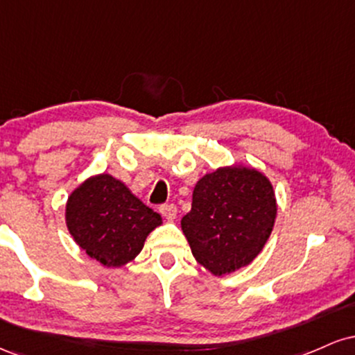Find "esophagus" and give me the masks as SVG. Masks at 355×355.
I'll list each match as a JSON object with an SVG mask.
<instances>
[{
	"label": "esophagus",
	"mask_w": 355,
	"mask_h": 355,
	"mask_svg": "<svg viewBox=\"0 0 355 355\" xmlns=\"http://www.w3.org/2000/svg\"><path fill=\"white\" fill-rule=\"evenodd\" d=\"M160 214L164 215L166 220H173L177 217V207L173 203H165V205L160 207Z\"/></svg>",
	"instance_id": "obj_1"
}]
</instances>
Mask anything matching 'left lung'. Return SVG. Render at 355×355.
Here are the masks:
<instances>
[{"label": "left lung", "mask_w": 355, "mask_h": 355, "mask_svg": "<svg viewBox=\"0 0 355 355\" xmlns=\"http://www.w3.org/2000/svg\"><path fill=\"white\" fill-rule=\"evenodd\" d=\"M277 214L272 183L245 166L218 168L197 182L182 230L197 262L214 275L245 267L270 237Z\"/></svg>", "instance_id": "1"}]
</instances>
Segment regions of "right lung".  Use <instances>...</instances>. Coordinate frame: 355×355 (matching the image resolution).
<instances>
[{
    "instance_id": "1",
    "label": "right lung",
    "mask_w": 355,
    "mask_h": 355,
    "mask_svg": "<svg viewBox=\"0 0 355 355\" xmlns=\"http://www.w3.org/2000/svg\"><path fill=\"white\" fill-rule=\"evenodd\" d=\"M160 223L157 211L107 173L81 183L67 203V225L75 242L107 267L135 259Z\"/></svg>"
}]
</instances>
